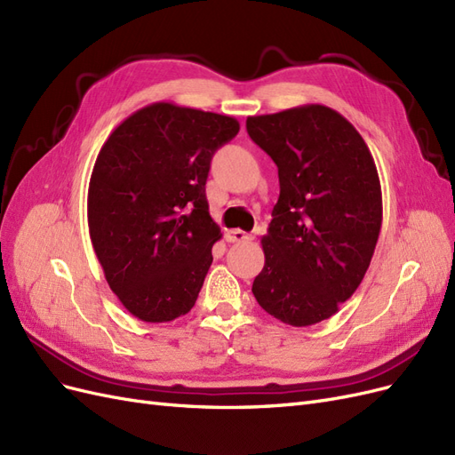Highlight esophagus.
I'll use <instances>...</instances> for the list:
<instances>
[{
    "mask_svg": "<svg viewBox=\"0 0 455 455\" xmlns=\"http://www.w3.org/2000/svg\"><path fill=\"white\" fill-rule=\"evenodd\" d=\"M254 237L251 235V233H244L241 229H229L226 233V241L228 243H244V241H252Z\"/></svg>",
    "mask_w": 455,
    "mask_h": 455,
    "instance_id": "1",
    "label": "esophagus"
}]
</instances>
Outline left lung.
Wrapping results in <instances>:
<instances>
[{"instance_id":"left-lung-1","label":"left lung","mask_w":455,"mask_h":455,"mask_svg":"<svg viewBox=\"0 0 455 455\" xmlns=\"http://www.w3.org/2000/svg\"><path fill=\"white\" fill-rule=\"evenodd\" d=\"M246 131L277 164L281 186L252 294L284 324L330 319L359 288L379 237L374 157L359 131L323 104L249 117Z\"/></svg>"}]
</instances>
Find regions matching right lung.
<instances>
[{
  "label": "right lung",
  "instance_id": "1",
  "mask_svg": "<svg viewBox=\"0 0 455 455\" xmlns=\"http://www.w3.org/2000/svg\"><path fill=\"white\" fill-rule=\"evenodd\" d=\"M239 121L171 102L149 104L109 134L89 182L92 249L125 309L169 323L196 306L218 224L204 184L214 151Z\"/></svg>",
  "mask_w": 455,
  "mask_h": 455
}]
</instances>
